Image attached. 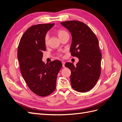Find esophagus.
<instances>
[{"label": "esophagus", "instance_id": "1", "mask_svg": "<svg viewBox=\"0 0 122 122\" xmlns=\"http://www.w3.org/2000/svg\"><path fill=\"white\" fill-rule=\"evenodd\" d=\"M61 63H62V64H63V67H65V61H61Z\"/></svg>", "mask_w": 122, "mask_h": 122}]
</instances>
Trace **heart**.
I'll return each instance as SVG.
<instances>
[{"label":"heart","instance_id":"b5f03b06","mask_svg":"<svg viewBox=\"0 0 122 122\" xmlns=\"http://www.w3.org/2000/svg\"><path fill=\"white\" fill-rule=\"evenodd\" d=\"M57 34L58 36L60 39L65 36V35H68V32L66 31H65V30H63V29H58L57 31ZM48 40H49V35L46 34L45 36V37H44V42H45L46 44H47V43H48ZM59 55L61 56V53H59Z\"/></svg>","mask_w":122,"mask_h":122}]
</instances>
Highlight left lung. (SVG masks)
I'll return each mask as SVG.
<instances>
[{"instance_id":"left-lung-1","label":"left lung","mask_w":122,"mask_h":122,"mask_svg":"<svg viewBox=\"0 0 122 122\" xmlns=\"http://www.w3.org/2000/svg\"><path fill=\"white\" fill-rule=\"evenodd\" d=\"M72 36L70 53L79 61L75 66L66 63L65 67L71 70V86L75 91L85 93L93 88L101 73V53L98 40L94 32L85 23L78 20L61 22Z\"/></svg>"}]
</instances>
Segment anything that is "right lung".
Here are the masks:
<instances>
[{
  "label": "right lung",
  "instance_id": "right-lung-1",
  "mask_svg": "<svg viewBox=\"0 0 122 122\" xmlns=\"http://www.w3.org/2000/svg\"><path fill=\"white\" fill-rule=\"evenodd\" d=\"M55 24L35 25L27 29L20 38L17 49L20 70L29 89L37 95L44 97L55 90L57 76L63 66L55 60L45 64L42 61L46 51L44 37Z\"/></svg>",
  "mask_w": 122,
  "mask_h": 122
}]
</instances>
